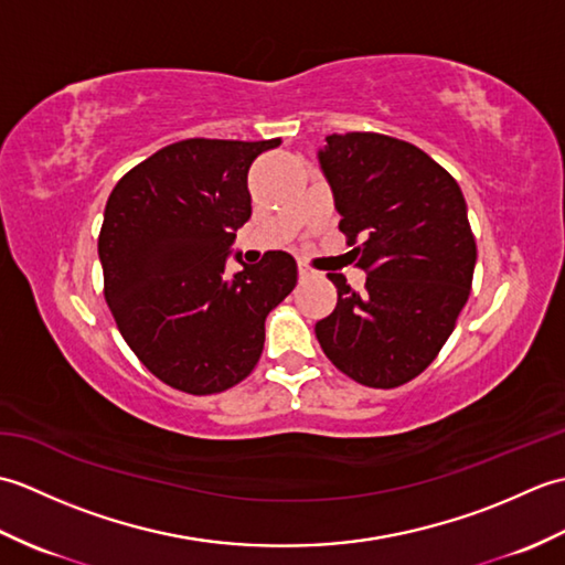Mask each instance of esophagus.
<instances>
[{"label":"esophagus","instance_id":"esophagus-1","mask_svg":"<svg viewBox=\"0 0 565 565\" xmlns=\"http://www.w3.org/2000/svg\"><path fill=\"white\" fill-rule=\"evenodd\" d=\"M318 271L313 269V267H308L306 262H298V276H301V279H310V276H316Z\"/></svg>","mask_w":565,"mask_h":565}]
</instances>
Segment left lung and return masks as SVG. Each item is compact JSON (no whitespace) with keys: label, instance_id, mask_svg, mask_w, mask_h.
<instances>
[{"label":"left lung","instance_id":"left-lung-1","mask_svg":"<svg viewBox=\"0 0 565 565\" xmlns=\"http://www.w3.org/2000/svg\"><path fill=\"white\" fill-rule=\"evenodd\" d=\"M340 231L366 271L342 274L338 306L316 322L322 352L371 388H395L435 362L468 301L476 239L456 179L427 152L381 134H332L318 152Z\"/></svg>","mask_w":565,"mask_h":565}]
</instances>
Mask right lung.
Instances as JSON below:
<instances>
[{
    "label": "right lung",
    "instance_id": "right-lung-1",
    "mask_svg": "<svg viewBox=\"0 0 565 565\" xmlns=\"http://www.w3.org/2000/svg\"><path fill=\"white\" fill-rule=\"evenodd\" d=\"M274 140H179L121 177L99 233L104 298L142 364L191 395L233 388L264 350V320L296 286V259L267 252L227 274L249 218L247 172Z\"/></svg>",
    "mask_w": 565,
    "mask_h": 565
}]
</instances>
